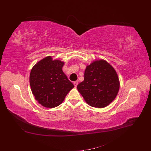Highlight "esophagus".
<instances>
[{
    "instance_id": "obj_1",
    "label": "esophagus",
    "mask_w": 151,
    "mask_h": 151,
    "mask_svg": "<svg viewBox=\"0 0 151 151\" xmlns=\"http://www.w3.org/2000/svg\"><path fill=\"white\" fill-rule=\"evenodd\" d=\"M74 84L75 87H77V84H78V81H75V82H74Z\"/></svg>"
}]
</instances>
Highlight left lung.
I'll return each instance as SVG.
<instances>
[{
    "label": "left lung",
    "instance_id": "obj_1",
    "mask_svg": "<svg viewBox=\"0 0 151 151\" xmlns=\"http://www.w3.org/2000/svg\"><path fill=\"white\" fill-rule=\"evenodd\" d=\"M120 83L115 70L103 60L86 67L84 81L77 86L86 102L96 108L110 104L118 93Z\"/></svg>",
    "mask_w": 151,
    "mask_h": 151
}]
</instances>
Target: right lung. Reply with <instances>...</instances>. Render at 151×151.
I'll return each mask as SVG.
<instances>
[{
	"label": "right lung",
	"instance_id": "1",
	"mask_svg": "<svg viewBox=\"0 0 151 151\" xmlns=\"http://www.w3.org/2000/svg\"><path fill=\"white\" fill-rule=\"evenodd\" d=\"M64 63L47 57L32 68L29 83L38 103L47 108L60 105L74 86L62 71Z\"/></svg>",
	"mask_w": 151,
	"mask_h": 151
}]
</instances>
